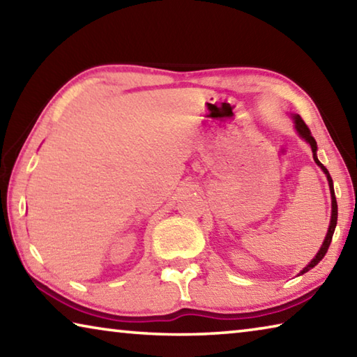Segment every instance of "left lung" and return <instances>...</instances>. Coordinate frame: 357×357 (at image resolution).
I'll return each instance as SVG.
<instances>
[{
  "mask_svg": "<svg viewBox=\"0 0 357 357\" xmlns=\"http://www.w3.org/2000/svg\"><path fill=\"white\" fill-rule=\"evenodd\" d=\"M293 123H294V129H296V132H298V134H299V137L304 138V140L310 144L312 153H313V160H315V164H317L319 168H321V170H323L324 174H326V178H328L329 190H331V202H332L331 222H329V228H328V233H326V238H324V241H323L321 249L318 250L315 258H313L312 261H310L309 264H307L304 269L301 271L299 275H302V274H305L307 271H310L312 268H315V266L324 258L326 252H328V249H329L331 241H332V234H334V229H335V227H337V200H335V192H334V183H332V178H331V174H329V172H328V168H326V167L321 164V162L318 160V155H317V151H318L317 142H315V138L312 137L310 129L307 128V124L304 123V121H302V118L299 116V114H293Z\"/></svg>",
  "mask_w": 357,
  "mask_h": 357,
  "instance_id": "left-lung-1",
  "label": "left lung"
}]
</instances>
